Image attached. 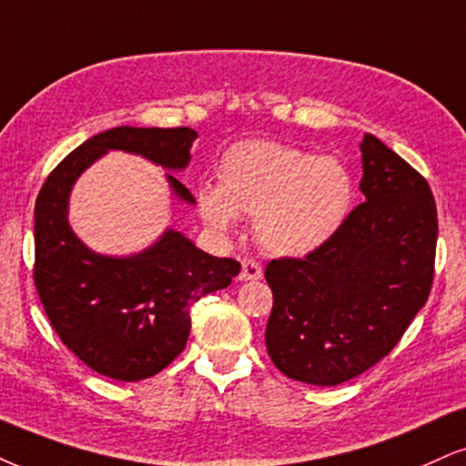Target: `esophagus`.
<instances>
[{
	"label": "esophagus",
	"instance_id": "34e87169",
	"mask_svg": "<svg viewBox=\"0 0 466 466\" xmlns=\"http://www.w3.org/2000/svg\"><path fill=\"white\" fill-rule=\"evenodd\" d=\"M263 277V269L255 259H244L242 261V272H239V280H259Z\"/></svg>",
	"mask_w": 466,
	"mask_h": 466
}]
</instances>
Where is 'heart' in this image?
Wrapping results in <instances>:
<instances>
[{"mask_svg":"<svg viewBox=\"0 0 466 466\" xmlns=\"http://www.w3.org/2000/svg\"><path fill=\"white\" fill-rule=\"evenodd\" d=\"M197 200L203 220L218 231H231L238 214L250 216L257 242L268 252L307 257L343 227L354 203V179L330 155L242 142L224 153L220 186H200Z\"/></svg>","mask_w":466,"mask_h":466,"instance_id":"obj_1","label":"heart"}]
</instances>
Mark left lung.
I'll use <instances>...</instances> for the list:
<instances>
[{
	"mask_svg": "<svg viewBox=\"0 0 466 466\" xmlns=\"http://www.w3.org/2000/svg\"><path fill=\"white\" fill-rule=\"evenodd\" d=\"M360 153L363 203L321 248L266 268L269 359L315 387L352 380L384 359L432 289V189L376 136L365 134Z\"/></svg>",
	"mask_w": 466,
	"mask_h": 466,
	"instance_id": "left-lung-1",
	"label": "left lung"
}]
</instances>
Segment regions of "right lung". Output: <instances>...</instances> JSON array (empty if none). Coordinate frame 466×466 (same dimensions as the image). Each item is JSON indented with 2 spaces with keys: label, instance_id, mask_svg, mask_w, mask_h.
<instances>
[{
  "label": "right lung",
  "instance_id": "right-lung-1",
  "mask_svg": "<svg viewBox=\"0 0 466 466\" xmlns=\"http://www.w3.org/2000/svg\"><path fill=\"white\" fill-rule=\"evenodd\" d=\"M198 134L189 127H114L68 153L40 187L34 209V283L62 343L90 370L120 382L155 376L186 348L189 307L238 277L235 259L197 248L166 228L157 242L127 257L88 248L68 224V200L86 168L110 151L140 155L181 172ZM166 172L170 192L194 205L192 194Z\"/></svg>",
  "mask_w": 466,
  "mask_h": 466
}]
</instances>
